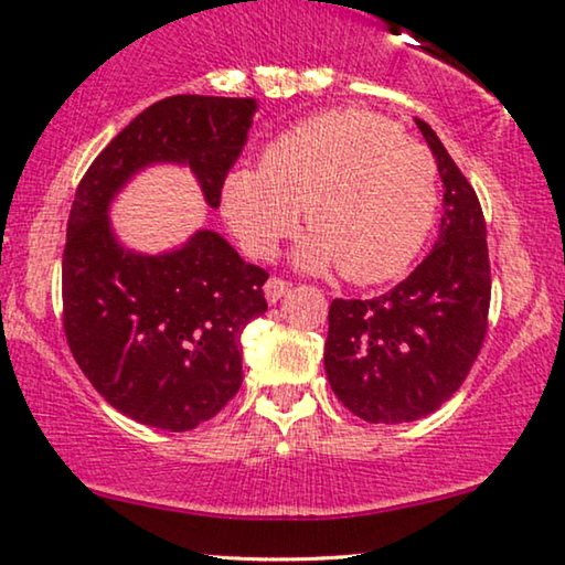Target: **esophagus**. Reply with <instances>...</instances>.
<instances>
[{
  "label": "esophagus",
  "mask_w": 565,
  "mask_h": 565,
  "mask_svg": "<svg viewBox=\"0 0 565 565\" xmlns=\"http://www.w3.org/2000/svg\"><path fill=\"white\" fill-rule=\"evenodd\" d=\"M264 291H266V299L271 301H279L286 291H289V281H284V279H279V276H271V279L266 281V286H264Z\"/></svg>",
  "instance_id": "obj_1"
}]
</instances>
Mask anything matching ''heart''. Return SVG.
Segmentation results:
<instances>
[{
	"mask_svg": "<svg viewBox=\"0 0 565 565\" xmlns=\"http://www.w3.org/2000/svg\"><path fill=\"white\" fill-rule=\"evenodd\" d=\"M438 166L423 142L369 109L309 117L268 142L260 166H237L220 204L250 256H271L305 222L299 264L340 268L353 284L399 276L425 248L438 214Z\"/></svg>",
	"mask_w": 565,
	"mask_h": 565,
	"instance_id": "heart-1",
	"label": "heart"
}]
</instances>
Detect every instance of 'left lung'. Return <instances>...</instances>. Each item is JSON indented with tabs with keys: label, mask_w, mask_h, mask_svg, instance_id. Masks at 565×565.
Instances as JSON below:
<instances>
[{
	"label": "left lung",
	"mask_w": 565,
	"mask_h": 565,
	"mask_svg": "<svg viewBox=\"0 0 565 565\" xmlns=\"http://www.w3.org/2000/svg\"><path fill=\"white\" fill-rule=\"evenodd\" d=\"M445 186L440 237L423 264L373 299H332L324 371L365 423L430 415L463 384L489 328L487 222L473 186L438 135L415 120Z\"/></svg>",
	"instance_id": "1"
}]
</instances>
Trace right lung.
Returning <instances> with one entry per match:
<instances>
[{
	"label": "right lung",
	"mask_w": 565,
	"mask_h": 565,
	"mask_svg": "<svg viewBox=\"0 0 565 565\" xmlns=\"http://www.w3.org/2000/svg\"><path fill=\"white\" fill-rule=\"evenodd\" d=\"M256 109L248 97H166L115 135L76 189L63 330L92 386L140 425L186 433L233 399L243 384L241 335L266 312L268 274L212 230L161 256L127 250L109 225V202L146 166L186 163L206 204L220 206Z\"/></svg>",
	"instance_id": "obj_1"
}]
</instances>
